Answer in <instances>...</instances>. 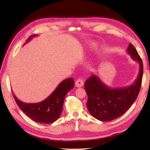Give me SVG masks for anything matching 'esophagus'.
I'll return each instance as SVG.
<instances>
[{"mask_svg":"<svg viewBox=\"0 0 150 150\" xmlns=\"http://www.w3.org/2000/svg\"><path fill=\"white\" fill-rule=\"evenodd\" d=\"M83 85H84V82H83V79H78L76 81V82H75L76 87H83Z\"/></svg>","mask_w":150,"mask_h":150,"instance_id":"obj_1","label":"esophagus"}]
</instances>
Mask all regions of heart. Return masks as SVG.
I'll use <instances>...</instances> for the list:
<instances>
[{"mask_svg": "<svg viewBox=\"0 0 150 150\" xmlns=\"http://www.w3.org/2000/svg\"><path fill=\"white\" fill-rule=\"evenodd\" d=\"M91 45H93V46H95V44H94V43H93V44H91Z\"/></svg>", "mask_w": 150, "mask_h": 150, "instance_id": "b5f03b06", "label": "heart"}]
</instances>
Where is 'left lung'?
Returning a JSON list of instances; mask_svg holds the SVG:
<instances>
[{
  "label": "left lung",
  "mask_w": 150,
  "mask_h": 150,
  "mask_svg": "<svg viewBox=\"0 0 150 150\" xmlns=\"http://www.w3.org/2000/svg\"><path fill=\"white\" fill-rule=\"evenodd\" d=\"M127 52L139 65L138 78L130 86L112 88L96 75H91L85 81L87 108L91 115L98 120L111 121L119 118L128 110L138 97L143 77V63L136 48L131 44H129Z\"/></svg>",
  "instance_id": "1"
}]
</instances>
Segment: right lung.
I'll use <instances>...</instances> for the list:
<instances>
[{"mask_svg":"<svg viewBox=\"0 0 150 150\" xmlns=\"http://www.w3.org/2000/svg\"><path fill=\"white\" fill-rule=\"evenodd\" d=\"M35 35L28 38V42ZM74 87V80L69 78L63 80L55 90L42 102L37 103H25L13 96L20 108L35 122L42 124H51L57 120L62 113L66 94Z\"/></svg>","mask_w":150,"mask_h":150,"instance_id":"1","label":"right lung"}]
</instances>
